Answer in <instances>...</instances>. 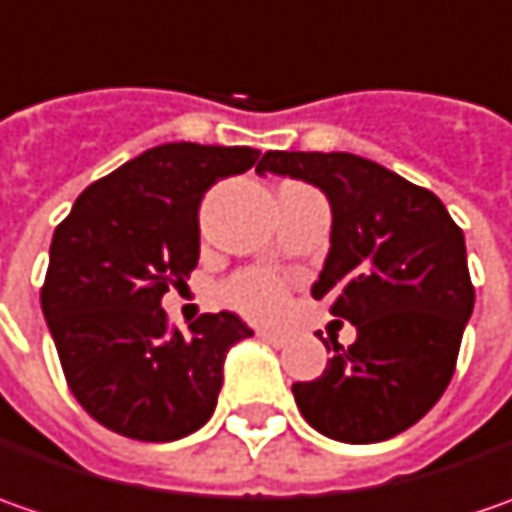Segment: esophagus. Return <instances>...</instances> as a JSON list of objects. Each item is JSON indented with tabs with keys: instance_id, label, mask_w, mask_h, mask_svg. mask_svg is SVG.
Listing matches in <instances>:
<instances>
[{
	"instance_id": "esophagus-1",
	"label": "esophagus",
	"mask_w": 512,
	"mask_h": 512,
	"mask_svg": "<svg viewBox=\"0 0 512 512\" xmlns=\"http://www.w3.org/2000/svg\"><path fill=\"white\" fill-rule=\"evenodd\" d=\"M256 336H259L262 342L276 344V347H282V344L287 342V339H285V336H282V333H273V330H265V327H262V330H256Z\"/></svg>"
}]
</instances>
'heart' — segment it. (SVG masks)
I'll return each instance as SVG.
<instances>
[{
  "mask_svg": "<svg viewBox=\"0 0 512 512\" xmlns=\"http://www.w3.org/2000/svg\"><path fill=\"white\" fill-rule=\"evenodd\" d=\"M222 299L233 310L245 313L247 319L267 322V319H273L285 307V287H282L279 279H273L270 273L245 270V273H236L222 287Z\"/></svg>",
  "mask_w": 512,
  "mask_h": 512,
  "instance_id": "1",
  "label": "heart"
}]
</instances>
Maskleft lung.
Segmentation results:
<instances>
[{
    "instance_id": "8db88e82",
    "label": "left lung",
    "mask_w": 512,
    "mask_h": 512,
    "mask_svg": "<svg viewBox=\"0 0 512 512\" xmlns=\"http://www.w3.org/2000/svg\"><path fill=\"white\" fill-rule=\"evenodd\" d=\"M322 187L333 210L330 253L313 299L356 325V342L322 339L333 359L293 384L310 427L373 444L416 424L453 379L476 290L464 233L436 193L353 153L267 150L256 173Z\"/></svg>"
}]
</instances>
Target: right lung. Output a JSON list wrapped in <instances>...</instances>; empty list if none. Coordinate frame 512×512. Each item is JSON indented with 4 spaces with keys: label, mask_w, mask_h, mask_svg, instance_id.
Instances as JSON below:
<instances>
[{
    "label": "right lung",
    "mask_w": 512,
    "mask_h": 512,
    "mask_svg": "<svg viewBox=\"0 0 512 512\" xmlns=\"http://www.w3.org/2000/svg\"><path fill=\"white\" fill-rule=\"evenodd\" d=\"M256 159L196 142L150 148L85 187L56 227L42 313L70 393L113 433L173 442L213 416L227 350L253 330L222 310L182 336L162 296L199 262L207 190Z\"/></svg>",
    "instance_id": "1"
}]
</instances>
